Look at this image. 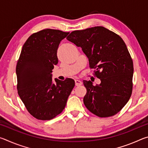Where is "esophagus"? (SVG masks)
Returning a JSON list of instances; mask_svg holds the SVG:
<instances>
[{"label": "esophagus", "mask_w": 148, "mask_h": 148, "mask_svg": "<svg viewBox=\"0 0 148 148\" xmlns=\"http://www.w3.org/2000/svg\"><path fill=\"white\" fill-rule=\"evenodd\" d=\"M75 84H76V86H78L82 84V82L79 79H75Z\"/></svg>", "instance_id": "esophagus-1"}]
</instances>
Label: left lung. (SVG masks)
<instances>
[{
	"mask_svg": "<svg viewBox=\"0 0 148 148\" xmlns=\"http://www.w3.org/2000/svg\"><path fill=\"white\" fill-rule=\"evenodd\" d=\"M66 39L80 47L95 69L101 84L93 86L84 80L87 89L84 103L101 117L114 116L129 101L132 94L133 62L126 44L119 35L103 27L74 31Z\"/></svg>",
	"mask_w": 148,
	"mask_h": 148,
	"instance_id": "obj_1",
	"label": "left lung"
}]
</instances>
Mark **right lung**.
Here are the masks:
<instances>
[{
    "mask_svg": "<svg viewBox=\"0 0 148 148\" xmlns=\"http://www.w3.org/2000/svg\"><path fill=\"white\" fill-rule=\"evenodd\" d=\"M69 32L46 29L32 34L22 47L16 66L18 95L35 118L50 120L61 114L75 86L74 80H52L58 63L60 42Z\"/></svg>",
    "mask_w": 148,
    "mask_h": 148,
    "instance_id": "obj_1",
    "label": "right lung"
}]
</instances>
